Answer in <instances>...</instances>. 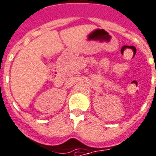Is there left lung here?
Segmentation results:
<instances>
[{
    "label": "left lung",
    "instance_id": "left-lung-1",
    "mask_svg": "<svg viewBox=\"0 0 156 156\" xmlns=\"http://www.w3.org/2000/svg\"><path fill=\"white\" fill-rule=\"evenodd\" d=\"M155 85H156V84H155Z\"/></svg>",
    "mask_w": 156,
    "mask_h": 156
}]
</instances>
